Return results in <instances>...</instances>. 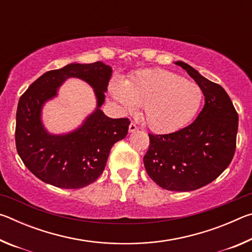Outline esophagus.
<instances>
[{
	"label": "esophagus",
	"mask_w": 252,
	"mask_h": 252,
	"mask_svg": "<svg viewBox=\"0 0 252 252\" xmlns=\"http://www.w3.org/2000/svg\"><path fill=\"white\" fill-rule=\"evenodd\" d=\"M136 130H138V126H135V123L131 122L130 126H129V132H130V133H132V132H135Z\"/></svg>",
	"instance_id": "obj_1"
}]
</instances>
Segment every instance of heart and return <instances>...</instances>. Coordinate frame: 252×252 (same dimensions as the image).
I'll return each mask as SVG.
<instances>
[{"label":"heart","mask_w":252,"mask_h":252,"mask_svg":"<svg viewBox=\"0 0 252 252\" xmlns=\"http://www.w3.org/2000/svg\"><path fill=\"white\" fill-rule=\"evenodd\" d=\"M111 94L129 112L142 106V119L152 131L169 133L192 119L202 103L203 92L197 83L167 70H141L126 82L111 83Z\"/></svg>","instance_id":"obj_1"}]
</instances>
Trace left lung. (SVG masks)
I'll return each mask as SVG.
<instances>
[{
  "instance_id": "1",
  "label": "left lung",
  "mask_w": 252,
  "mask_h": 252,
  "mask_svg": "<svg viewBox=\"0 0 252 252\" xmlns=\"http://www.w3.org/2000/svg\"><path fill=\"white\" fill-rule=\"evenodd\" d=\"M174 63L201 88L203 109L181 130L169 134L149 133L150 146L143 163L158 186L186 192L207 186L228 168L236 151L238 113L221 85L185 62Z\"/></svg>"
}]
</instances>
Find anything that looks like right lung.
Wrapping results in <instances>:
<instances>
[{
	"label": "right lung",
	"instance_id": "right-lung-1",
	"mask_svg": "<svg viewBox=\"0 0 252 252\" xmlns=\"http://www.w3.org/2000/svg\"><path fill=\"white\" fill-rule=\"evenodd\" d=\"M112 67L103 62L70 63L45 72L20 97L16 111L15 143L23 163L34 176L62 189H79L101 176L113 144L125 139L130 121L111 119L101 110ZM70 77L87 82L94 89L97 108L75 130L53 135L45 129L41 110L57 96L61 85Z\"/></svg>",
	"mask_w": 252,
	"mask_h": 252
}]
</instances>
